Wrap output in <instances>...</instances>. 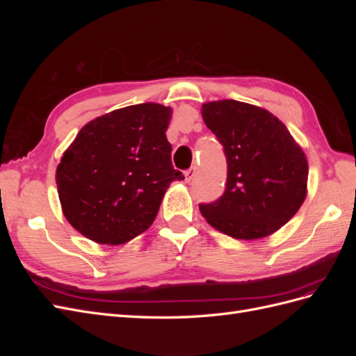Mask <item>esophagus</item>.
Here are the masks:
<instances>
[{
  "label": "esophagus",
  "mask_w": 356,
  "mask_h": 356,
  "mask_svg": "<svg viewBox=\"0 0 356 356\" xmlns=\"http://www.w3.org/2000/svg\"><path fill=\"white\" fill-rule=\"evenodd\" d=\"M195 175H196V166H193V168H190L188 170H186V174H184L186 182H191V179L195 178Z\"/></svg>",
  "instance_id": "obj_1"
}]
</instances>
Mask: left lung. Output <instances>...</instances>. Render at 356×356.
<instances>
[{"label":"left lung","mask_w":356,"mask_h":356,"mask_svg":"<svg viewBox=\"0 0 356 356\" xmlns=\"http://www.w3.org/2000/svg\"><path fill=\"white\" fill-rule=\"evenodd\" d=\"M202 117L224 147L227 184L199 209L234 239L270 236L294 217L307 195V159L286 126L260 106L233 99L202 105Z\"/></svg>","instance_id":"obj_1"}]
</instances>
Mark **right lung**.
Returning a JSON list of instances; mask_svg holds the SVG:
<instances>
[{
  "instance_id": "add662e5",
  "label": "right lung",
  "mask_w": 356,
  "mask_h": 356,
  "mask_svg": "<svg viewBox=\"0 0 356 356\" xmlns=\"http://www.w3.org/2000/svg\"><path fill=\"white\" fill-rule=\"evenodd\" d=\"M170 106L154 102L114 110L81 127L56 169L62 212L86 238L120 245L153 224L172 181Z\"/></svg>"
}]
</instances>
